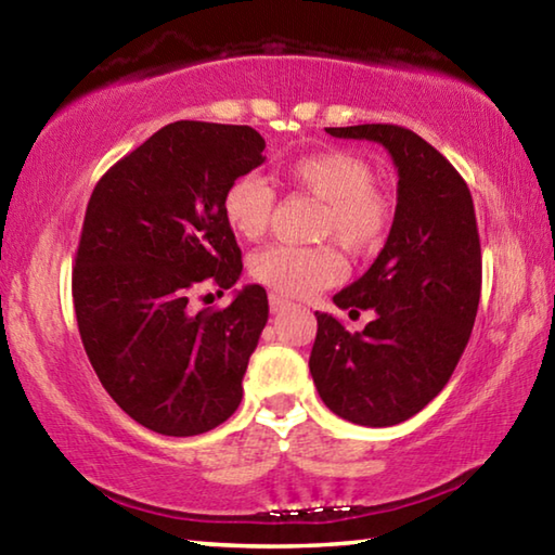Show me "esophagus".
<instances>
[{
    "label": "esophagus",
    "mask_w": 555,
    "mask_h": 555,
    "mask_svg": "<svg viewBox=\"0 0 555 555\" xmlns=\"http://www.w3.org/2000/svg\"><path fill=\"white\" fill-rule=\"evenodd\" d=\"M288 306H291V300H288V298L279 296V294H269V308H271V313H281V311H286Z\"/></svg>",
    "instance_id": "1"
}]
</instances>
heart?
I'll use <instances>...</instances> for the list:
<instances>
[{"label": "heart", "instance_id": "1", "mask_svg": "<svg viewBox=\"0 0 555 555\" xmlns=\"http://www.w3.org/2000/svg\"><path fill=\"white\" fill-rule=\"evenodd\" d=\"M281 178L296 191L323 203L318 237L335 240L352 257L377 251L393 224L397 203L379 188L374 166L347 149H323L281 168ZM276 195L264 178L244 173L222 195V215L240 237L257 240L267 232L274 215ZM259 284L284 296H313L343 276V264L331 247H288L274 244L257 251L249 264Z\"/></svg>", "mask_w": 555, "mask_h": 555}]
</instances>
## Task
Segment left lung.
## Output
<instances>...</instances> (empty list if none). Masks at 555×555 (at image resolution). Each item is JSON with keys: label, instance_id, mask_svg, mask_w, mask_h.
Returning <instances> with one entry per match:
<instances>
[{"label": "left lung", "instance_id": "8db88e82", "mask_svg": "<svg viewBox=\"0 0 555 555\" xmlns=\"http://www.w3.org/2000/svg\"><path fill=\"white\" fill-rule=\"evenodd\" d=\"M325 131L382 144L397 164L399 188L379 257L333 298L350 315L372 308L374 321L350 333L331 313H315L308 367L325 406L340 418L397 426L443 391L473 333L482 288L473 195L453 164L406 127Z\"/></svg>", "mask_w": 555, "mask_h": 555}]
</instances>
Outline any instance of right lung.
Returning a JSON list of instances; mask_svg holds the SVG:
<instances>
[{
	"label": "right lung",
	"mask_w": 555,
	"mask_h": 555,
	"mask_svg": "<svg viewBox=\"0 0 555 555\" xmlns=\"http://www.w3.org/2000/svg\"><path fill=\"white\" fill-rule=\"evenodd\" d=\"M244 125L181 119L109 168L90 195L75 251L82 347L117 406L162 436H198L237 411L269 318L267 291L193 311L205 284H237L242 251L222 215L228 185L264 164Z\"/></svg>",
	"instance_id": "obj_1"
}]
</instances>
